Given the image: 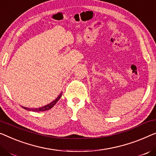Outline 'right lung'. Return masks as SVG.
Here are the masks:
<instances>
[{
    "instance_id": "1",
    "label": "right lung",
    "mask_w": 156,
    "mask_h": 156,
    "mask_svg": "<svg viewBox=\"0 0 156 156\" xmlns=\"http://www.w3.org/2000/svg\"><path fill=\"white\" fill-rule=\"evenodd\" d=\"M62 95V93H61L57 99H55V100L53 101L52 102H51V103L48 104V105L46 106H44L43 107H40L38 108H26V107H24V106H22L23 108L26 109L27 111H36V112H39V111H48L49 109H50L51 108H52L53 106H54L56 104H57V102L59 100V99L61 98Z\"/></svg>"
}]
</instances>
